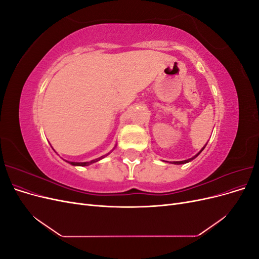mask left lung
<instances>
[{
  "mask_svg": "<svg viewBox=\"0 0 259 259\" xmlns=\"http://www.w3.org/2000/svg\"><path fill=\"white\" fill-rule=\"evenodd\" d=\"M203 149H204V148H203ZM203 149H202V150H203ZM202 150H201V151H202ZM201 151H200V152H199V153H198L197 155H195V156H198V155H199V154L201 153ZM195 156H194V158H195ZM194 158H192V159H194ZM192 159H189V160H186V161H179V162H174V163H175V164H184V163H187V162H189V161H191Z\"/></svg>",
  "mask_w": 259,
  "mask_h": 259,
  "instance_id": "left-lung-1",
  "label": "left lung"
}]
</instances>
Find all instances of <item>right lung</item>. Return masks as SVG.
<instances>
[{
    "mask_svg": "<svg viewBox=\"0 0 259 259\" xmlns=\"http://www.w3.org/2000/svg\"><path fill=\"white\" fill-rule=\"evenodd\" d=\"M106 155H104V156H100V158H98V159H95V160H92V161H90V162H83V163H77V162H69L70 164H72V165H79V166H86V165H90V164H92V163H95V162H97V161H99V160H101L103 158H105Z\"/></svg>",
    "mask_w": 259,
    "mask_h": 259,
    "instance_id": "add662e5",
    "label": "right lung"
}]
</instances>
